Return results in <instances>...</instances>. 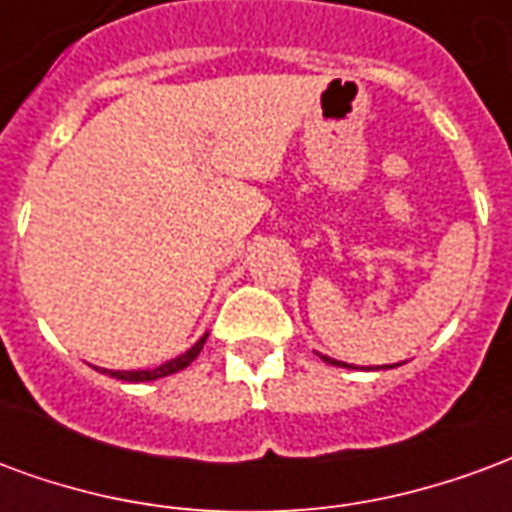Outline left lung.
Wrapping results in <instances>:
<instances>
[{"mask_svg":"<svg viewBox=\"0 0 512 512\" xmlns=\"http://www.w3.org/2000/svg\"><path fill=\"white\" fill-rule=\"evenodd\" d=\"M323 362H329V365H337V367H354V365H345V362H337V359H332V356H321ZM386 367H397V365H384V370ZM356 370V367H354ZM376 370H381V367H376Z\"/></svg>","mask_w":512,"mask_h":512,"instance_id":"left-lung-1","label":"left lung"}]
</instances>
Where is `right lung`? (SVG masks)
<instances>
[{
  "instance_id": "add662e5",
  "label": "right lung",
  "mask_w": 512,
  "mask_h": 512,
  "mask_svg": "<svg viewBox=\"0 0 512 512\" xmlns=\"http://www.w3.org/2000/svg\"><path fill=\"white\" fill-rule=\"evenodd\" d=\"M208 340V334H202L197 343L191 345L186 354L175 356V359H169L164 365L158 367H150V370H101V373H109L112 378H120V381H131V384H142V381H156V378H164V376H172V373H180V370H186V367L200 356L202 345Z\"/></svg>"
}]
</instances>
